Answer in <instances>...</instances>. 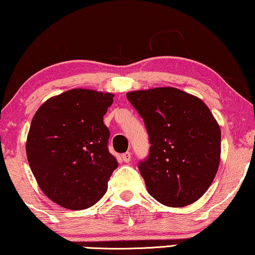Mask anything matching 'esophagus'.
Returning a JSON list of instances; mask_svg holds the SVG:
<instances>
[{
	"instance_id": "obj_1",
	"label": "esophagus",
	"mask_w": 255,
	"mask_h": 255,
	"mask_svg": "<svg viewBox=\"0 0 255 255\" xmlns=\"http://www.w3.org/2000/svg\"><path fill=\"white\" fill-rule=\"evenodd\" d=\"M131 153L130 152H127V153H124V154H122V160H123L124 162H130L131 161Z\"/></svg>"
}]
</instances>
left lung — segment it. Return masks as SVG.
Listing matches in <instances>:
<instances>
[{
    "instance_id": "obj_1",
    "label": "left lung",
    "mask_w": 255,
    "mask_h": 255,
    "mask_svg": "<svg viewBox=\"0 0 255 255\" xmlns=\"http://www.w3.org/2000/svg\"><path fill=\"white\" fill-rule=\"evenodd\" d=\"M127 98L149 135V155L139 163L148 193L168 207L199 200L221 161V128L208 107L175 87L128 92Z\"/></svg>"
}]
</instances>
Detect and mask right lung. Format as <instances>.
Here are the masks:
<instances>
[{
	"instance_id": "right-lung-1",
	"label": "right lung",
	"mask_w": 255,
	"mask_h": 255,
	"mask_svg": "<svg viewBox=\"0 0 255 255\" xmlns=\"http://www.w3.org/2000/svg\"><path fill=\"white\" fill-rule=\"evenodd\" d=\"M113 98L73 88L48 99L33 116L26 140L29 168L43 193L61 207L80 210L97 204L119 167L103 124Z\"/></svg>"
}]
</instances>
